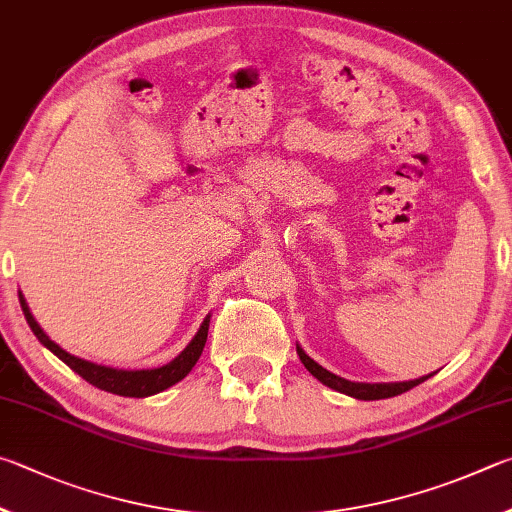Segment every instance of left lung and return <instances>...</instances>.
<instances>
[{
  "mask_svg": "<svg viewBox=\"0 0 512 512\" xmlns=\"http://www.w3.org/2000/svg\"><path fill=\"white\" fill-rule=\"evenodd\" d=\"M297 353L301 357V362L306 369L315 375L319 382H324L326 387L335 389L339 393H346V396H353L357 400H382V398H393V396H400V393H405L409 389H414L416 384L425 382L427 378H432V375H427V378H420V380H409V382H393V384H364V382H348L344 378H339V375L326 371L324 366H319L315 360H310V357L303 353V348L297 346Z\"/></svg>",
  "mask_w": 512,
  "mask_h": 512,
  "instance_id": "1",
  "label": "left lung"
}]
</instances>
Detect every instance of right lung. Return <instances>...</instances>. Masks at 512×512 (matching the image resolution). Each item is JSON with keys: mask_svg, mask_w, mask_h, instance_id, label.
Wrapping results in <instances>:
<instances>
[{"mask_svg": "<svg viewBox=\"0 0 512 512\" xmlns=\"http://www.w3.org/2000/svg\"><path fill=\"white\" fill-rule=\"evenodd\" d=\"M20 306L26 317V324L31 326L33 335L40 339L42 346H47L53 355H58L62 362H65L71 371H76L80 378L87 380L94 387L103 389L107 393H116V396H128V398H146L152 396V393H159L168 387H173L175 382L186 378L188 371L193 369L195 362L200 360V355L204 351L206 344V335H209V317L204 319V324L197 330V335L193 337V342L188 344L182 353H179L173 362H168L166 366H159V369H150V371H119V369H110V366H101L87 360H80V357L69 355L67 351L51 342V339L44 335V330L38 326V321L33 319L29 306L20 292Z\"/></svg>", "mask_w": 512, "mask_h": 512, "instance_id": "right-lung-1", "label": "right lung"}]
</instances>
